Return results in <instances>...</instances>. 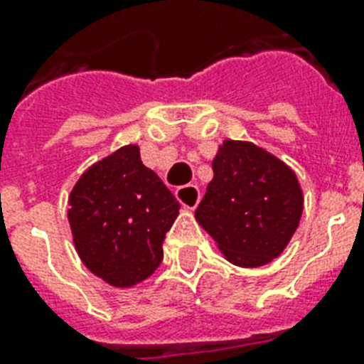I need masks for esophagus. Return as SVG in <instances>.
<instances>
[{
  "label": "esophagus",
  "instance_id": "esophagus-1",
  "mask_svg": "<svg viewBox=\"0 0 364 364\" xmlns=\"http://www.w3.org/2000/svg\"><path fill=\"white\" fill-rule=\"evenodd\" d=\"M176 196L181 202L183 208H187V210H194L198 205L200 198H202L200 188L196 185H183V187H179L176 191Z\"/></svg>",
  "mask_w": 364,
  "mask_h": 364
}]
</instances>
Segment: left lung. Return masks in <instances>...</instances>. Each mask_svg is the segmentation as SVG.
Instances as JSON below:
<instances>
[{"mask_svg":"<svg viewBox=\"0 0 364 364\" xmlns=\"http://www.w3.org/2000/svg\"><path fill=\"white\" fill-rule=\"evenodd\" d=\"M302 191L293 170L253 143L225 141L196 221L243 268L276 259L299 227Z\"/></svg>","mask_w":364,"mask_h":364,"instance_id":"obj_1","label":"left lung"}]
</instances>
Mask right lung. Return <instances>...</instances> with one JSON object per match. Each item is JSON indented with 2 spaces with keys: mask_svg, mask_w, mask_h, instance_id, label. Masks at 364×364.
<instances>
[{
  "mask_svg": "<svg viewBox=\"0 0 364 364\" xmlns=\"http://www.w3.org/2000/svg\"><path fill=\"white\" fill-rule=\"evenodd\" d=\"M179 202L136 145L88 168L71 191L70 219L77 253L88 270L115 287H130L162 262V242Z\"/></svg>",
  "mask_w": 364,
  "mask_h": 364,
  "instance_id": "right-lung-1",
  "label": "right lung"
}]
</instances>
